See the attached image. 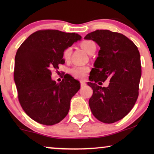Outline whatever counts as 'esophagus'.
Returning <instances> with one entry per match:
<instances>
[{
    "label": "esophagus",
    "mask_w": 154,
    "mask_h": 154,
    "mask_svg": "<svg viewBox=\"0 0 154 154\" xmlns=\"http://www.w3.org/2000/svg\"><path fill=\"white\" fill-rule=\"evenodd\" d=\"M86 85V83H85V82H83V81H81V87H85V86Z\"/></svg>",
    "instance_id": "esophagus-1"
}]
</instances>
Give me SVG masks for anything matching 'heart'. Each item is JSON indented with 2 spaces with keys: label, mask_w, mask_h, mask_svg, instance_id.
<instances>
[{
  "label": "heart",
  "mask_w": 154,
  "mask_h": 154,
  "mask_svg": "<svg viewBox=\"0 0 154 154\" xmlns=\"http://www.w3.org/2000/svg\"><path fill=\"white\" fill-rule=\"evenodd\" d=\"M81 47L85 50L88 54L92 53V52H95L96 45L94 41L91 40H85L81 43ZM72 49L71 47L66 48L63 52V57L65 60H69L70 59ZM89 71V68L86 66H75L70 69V73L73 77L78 79H83L87 74Z\"/></svg>",
  "instance_id": "1"
}]
</instances>
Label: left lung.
<instances>
[{"label": "left lung", "mask_w": 154, "mask_h": 154, "mask_svg": "<svg viewBox=\"0 0 154 154\" xmlns=\"http://www.w3.org/2000/svg\"><path fill=\"white\" fill-rule=\"evenodd\" d=\"M85 38L100 47L88 83L93 90L90 108L100 121L115 123L128 115L138 98L142 75L140 52L125 35L109 30L94 31ZM107 78L110 79L108 87L96 84Z\"/></svg>", "instance_id": "obj_1"}]
</instances>
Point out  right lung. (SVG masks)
<instances>
[{
  "label": "right lung",
  "instance_id": "right-lung-1",
  "mask_svg": "<svg viewBox=\"0 0 154 154\" xmlns=\"http://www.w3.org/2000/svg\"><path fill=\"white\" fill-rule=\"evenodd\" d=\"M81 38L75 33L39 30L18 48L14 70L18 100L33 121L53 125L68 114L70 101L80 89V83L71 76L57 83L51 79V69L64 64V50Z\"/></svg>",
  "mask_w": 154,
  "mask_h": 154
}]
</instances>
